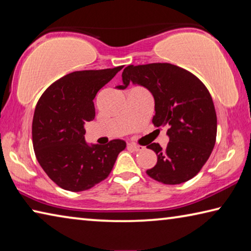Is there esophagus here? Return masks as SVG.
Returning <instances> with one entry per match:
<instances>
[{
  "mask_svg": "<svg viewBox=\"0 0 251 251\" xmlns=\"http://www.w3.org/2000/svg\"><path fill=\"white\" fill-rule=\"evenodd\" d=\"M128 148H129V150H131V151H141L144 150L143 146L137 145V144H134V143L128 144Z\"/></svg>",
  "mask_w": 251,
  "mask_h": 251,
  "instance_id": "1",
  "label": "esophagus"
}]
</instances>
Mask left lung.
Wrapping results in <instances>:
<instances>
[{
	"instance_id": "left-lung-1",
	"label": "left lung",
	"mask_w": 251,
	"mask_h": 251,
	"mask_svg": "<svg viewBox=\"0 0 251 251\" xmlns=\"http://www.w3.org/2000/svg\"><path fill=\"white\" fill-rule=\"evenodd\" d=\"M122 77L120 90L131 82L151 91L156 112L152 124L168 127L166 148L157 143L147 146L157 155L147 175L166 185L192 179L209 158L217 136V115L207 87L193 73L169 63L128 65Z\"/></svg>"
}]
</instances>
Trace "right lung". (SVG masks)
I'll return each mask as SVG.
<instances>
[{
    "instance_id": "obj_1",
    "label": "right lung",
    "mask_w": 251,
    "mask_h": 251,
    "mask_svg": "<svg viewBox=\"0 0 251 251\" xmlns=\"http://www.w3.org/2000/svg\"><path fill=\"white\" fill-rule=\"evenodd\" d=\"M123 66L77 71L46 88L37 101L32 124L36 159L55 184L70 192H83L106 179L126 142L87 145L84 124L95 117L94 101L101 87Z\"/></svg>"
}]
</instances>
